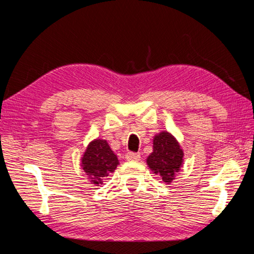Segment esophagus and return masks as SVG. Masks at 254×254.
Masks as SVG:
<instances>
[{"label":"esophagus","instance_id":"esophagus-1","mask_svg":"<svg viewBox=\"0 0 254 254\" xmlns=\"http://www.w3.org/2000/svg\"><path fill=\"white\" fill-rule=\"evenodd\" d=\"M140 158H141L140 153H134V152H128L126 156V159L127 161H139Z\"/></svg>","mask_w":254,"mask_h":254}]
</instances>
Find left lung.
I'll list each match as a JSON object with an SVG mask.
<instances>
[{
  "label": "left lung",
  "mask_w": 254,
  "mask_h": 254,
  "mask_svg": "<svg viewBox=\"0 0 254 254\" xmlns=\"http://www.w3.org/2000/svg\"><path fill=\"white\" fill-rule=\"evenodd\" d=\"M153 151L147 158V165L163 183L170 184L184 163V150L177 139L168 131L153 136Z\"/></svg>",
  "instance_id": "left-lung-1"
}]
</instances>
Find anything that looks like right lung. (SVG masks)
<instances>
[{
	"instance_id": "right-lung-1",
	"label": "right lung",
	"mask_w": 254,
	"mask_h": 254,
	"mask_svg": "<svg viewBox=\"0 0 254 254\" xmlns=\"http://www.w3.org/2000/svg\"><path fill=\"white\" fill-rule=\"evenodd\" d=\"M120 165L117 154L104 139H95L88 143L80 159V167L89 182L95 186L103 184L107 176Z\"/></svg>"
}]
</instances>
